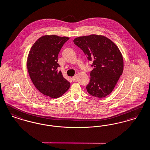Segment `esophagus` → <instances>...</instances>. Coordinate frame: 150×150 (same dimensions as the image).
Masks as SVG:
<instances>
[{
    "label": "esophagus",
    "instance_id": "obj_1",
    "mask_svg": "<svg viewBox=\"0 0 150 150\" xmlns=\"http://www.w3.org/2000/svg\"><path fill=\"white\" fill-rule=\"evenodd\" d=\"M77 76H78V74L75 75L74 76H73V77H71V79H72L73 81H75V80H76L77 79Z\"/></svg>",
    "mask_w": 150,
    "mask_h": 150
}]
</instances>
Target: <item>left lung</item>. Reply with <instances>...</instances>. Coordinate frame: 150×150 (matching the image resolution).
<instances>
[{
	"instance_id": "obj_1",
	"label": "left lung",
	"mask_w": 150,
	"mask_h": 150,
	"mask_svg": "<svg viewBox=\"0 0 150 150\" xmlns=\"http://www.w3.org/2000/svg\"><path fill=\"white\" fill-rule=\"evenodd\" d=\"M73 42L93 62L91 67H94L86 86L88 93L100 98L110 94L124 69L123 57L118 47L101 35L79 37Z\"/></svg>"
}]
</instances>
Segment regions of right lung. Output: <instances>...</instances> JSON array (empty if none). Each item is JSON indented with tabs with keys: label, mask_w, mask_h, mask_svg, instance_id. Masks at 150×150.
<instances>
[{
	"label": "right lung",
	"mask_w": 150,
	"mask_h": 150,
	"mask_svg": "<svg viewBox=\"0 0 150 150\" xmlns=\"http://www.w3.org/2000/svg\"><path fill=\"white\" fill-rule=\"evenodd\" d=\"M66 37L46 35L34 43L27 59V68L32 82L43 94L57 98L68 90L71 83L58 71V54Z\"/></svg>",
	"instance_id": "obj_1"
}]
</instances>
